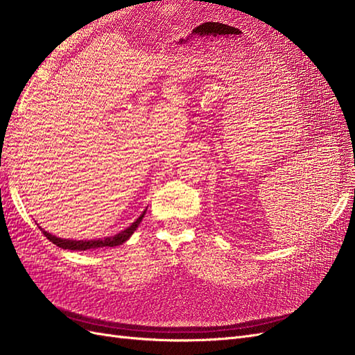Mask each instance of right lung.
<instances>
[{
	"label": "right lung",
	"instance_id": "right-lung-1",
	"mask_svg": "<svg viewBox=\"0 0 355 355\" xmlns=\"http://www.w3.org/2000/svg\"><path fill=\"white\" fill-rule=\"evenodd\" d=\"M144 216H145V211L130 225V227L125 228V230L121 231V232H118V234L112 235V237H106V239H103V240H85V241H83V240H80V241H77V240H63V239L55 237V235L49 234V232L44 231V230H41V231H42V234H44L46 237H47L53 244H56V245L62 247V249H68V250L99 249V247H114V245H120V244H123L124 241H127L128 239L132 237V234L136 231V228L139 227V223L142 222Z\"/></svg>",
	"mask_w": 355,
	"mask_h": 355
}]
</instances>
